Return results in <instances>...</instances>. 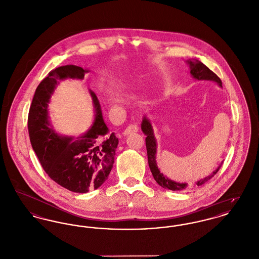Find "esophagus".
I'll list each match as a JSON object with an SVG mask.
<instances>
[{
  "label": "esophagus",
  "mask_w": 259,
  "mask_h": 259,
  "mask_svg": "<svg viewBox=\"0 0 259 259\" xmlns=\"http://www.w3.org/2000/svg\"><path fill=\"white\" fill-rule=\"evenodd\" d=\"M138 125H137V124H131V125H128V126L124 130L123 136H128V135H131V134H135V133H138Z\"/></svg>",
  "instance_id": "34e87169"
}]
</instances>
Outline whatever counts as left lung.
<instances>
[{
	"mask_svg": "<svg viewBox=\"0 0 259 259\" xmlns=\"http://www.w3.org/2000/svg\"><path fill=\"white\" fill-rule=\"evenodd\" d=\"M187 64L190 66V74L195 80H198V81H200V80L214 81L219 87H222L221 79L212 70L208 69L206 66L204 64H202L200 61L194 60V59L193 60H188ZM141 131L146 136L145 144H146L148 165H149L150 171L152 172V176H153L156 183L164 189H168V190L176 191V190H187V189L191 188V187L202 186L203 184L208 182L212 177H214V175H216V172L219 171L220 167L222 166V163H221L218 166V168L215 171H213L212 174H210L209 176H207L205 178L197 181L195 184H193L191 186H189L187 183H180V182L172 181L171 179H169L166 175L160 172V169L157 166V162H156L157 140H156L155 136H154V131H153V126L151 124V121H149V119L146 116H144L142 118Z\"/></svg>",
	"mask_w": 259,
	"mask_h": 259,
	"instance_id": "obj_1",
	"label": "left lung"
}]
</instances>
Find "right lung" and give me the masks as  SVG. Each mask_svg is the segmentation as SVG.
Wrapping results in <instances>:
<instances>
[{"label":"right lung","mask_w":259,"mask_h":259,"mask_svg":"<svg viewBox=\"0 0 259 259\" xmlns=\"http://www.w3.org/2000/svg\"><path fill=\"white\" fill-rule=\"evenodd\" d=\"M88 71L74 65L53 69L36 88L28 115L30 142L44 171L58 185L78 193L97 190L108 179L119 139L115 133H109L101 105L93 91L89 90L94 120L87 133L76 138L55 132L48 115V104L59 80H81Z\"/></svg>","instance_id":"1"}]
</instances>
